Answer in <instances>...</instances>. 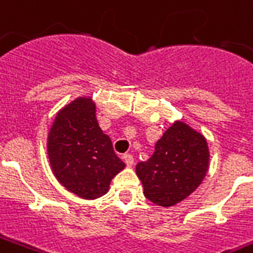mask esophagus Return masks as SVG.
Here are the masks:
<instances>
[{
  "label": "esophagus",
  "mask_w": 253,
  "mask_h": 253,
  "mask_svg": "<svg viewBox=\"0 0 253 253\" xmlns=\"http://www.w3.org/2000/svg\"><path fill=\"white\" fill-rule=\"evenodd\" d=\"M123 160H125V163H126L127 167H131L132 164H134V157H132L131 155H128V153L123 155Z\"/></svg>",
  "instance_id": "1"
}]
</instances>
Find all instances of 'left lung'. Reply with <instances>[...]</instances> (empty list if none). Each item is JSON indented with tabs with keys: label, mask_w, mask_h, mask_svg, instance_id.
<instances>
[{
	"label": "left lung",
	"mask_w": 253,
	"mask_h": 253,
	"mask_svg": "<svg viewBox=\"0 0 253 253\" xmlns=\"http://www.w3.org/2000/svg\"><path fill=\"white\" fill-rule=\"evenodd\" d=\"M207 138L182 121H175L155 145L146 162L135 166L148 200L172 207L185 200L204 181L210 169Z\"/></svg>",
	"instance_id": "8db88e82"
}]
</instances>
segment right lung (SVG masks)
Listing matches in <instances>:
<instances>
[{"label":"right lung","instance_id":"1","mask_svg":"<svg viewBox=\"0 0 253 253\" xmlns=\"http://www.w3.org/2000/svg\"><path fill=\"white\" fill-rule=\"evenodd\" d=\"M96 111L93 97H77L56 114L46 139L56 179L84 200L104 196L111 181L126 167L98 125Z\"/></svg>","mask_w":253,"mask_h":253}]
</instances>
